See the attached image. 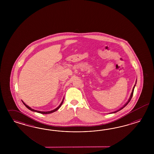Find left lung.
<instances>
[{
    "mask_svg": "<svg viewBox=\"0 0 154 154\" xmlns=\"http://www.w3.org/2000/svg\"><path fill=\"white\" fill-rule=\"evenodd\" d=\"M136 82H137V80H136ZM135 84H136V83H135ZM135 85L134 86V87H133V90H132V92H131V97H130V98H129V100H128V102L126 103V104L122 107H121L120 109H118V110H117V111H115V112H112V113H116V112H118V111H120L121 109H122V108H124L125 107V106H126V105L129 103V102L131 101V98H132V97H133V92H134V88H135Z\"/></svg>",
    "mask_w": 154,
    "mask_h": 154,
    "instance_id": "obj_1",
    "label": "left lung"
}]
</instances>
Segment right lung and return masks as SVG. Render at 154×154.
I'll list each match as a JSON object with an SVG mask.
<instances>
[{"instance_id":"right-lung-1","label":"right lung","mask_w":154,"mask_h":154,"mask_svg":"<svg viewBox=\"0 0 154 154\" xmlns=\"http://www.w3.org/2000/svg\"><path fill=\"white\" fill-rule=\"evenodd\" d=\"M63 101H64V99H63V100H62V102H61V103H60V104L56 108H55V109H54V110H52V111H45V112H44V111H37V110H35V109H32V108L30 107H29L28 106V105H26L25 103L23 102V101H22L23 102V104L25 106V107L26 108H28V109H30V110H31L32 111H33V112H38V113H42V114H48V113H52V112H55V111H56L62 105V104H63Z\"/></svg>"}]
</instances>
